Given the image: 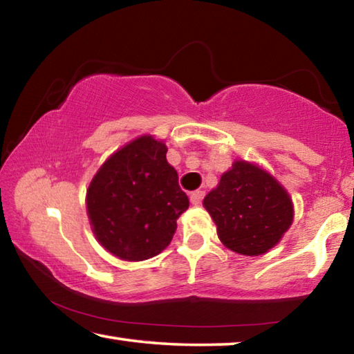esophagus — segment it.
<instances>
[{"label": "esophagus", "mask_w": 354, "mask_h": 354, "mask_svg": "<svg viewBox=\"0 0 354 354\" xmlns=\"http://www.w3.org/2000/svg\"><path fill=\"white\" fill-rule=\"evenodd\" d=\"M203 198H205V192L203 190H195L190 194V201H192V205H195V206L201 205Z\"/></svg>", "instance_id": "1"}]
</instances>
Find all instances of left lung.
Masks as SVG:
<instances>
[{"label":"left lung","instance_id":"1","mask_svg":"<svg viewBox=\"0 0 354 354\" xmlns=\"http://www.w3.org/2000/svg\"><path fill=\"white\" fill-rule=\"evenodd\" d=\"M206 211L217 225L220 241L236 253H267L289 230L293 206L287 192L259 167L237 160L209 192Z\"/></svg>","mask_w":354,"mask_h":354}]
</instances>
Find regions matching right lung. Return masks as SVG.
<instances>
[{
  "label": "right lung",
  "mask_w": 354,
  "mask_h": 354,
  "mask_svg": "<svg viewBox=\"0 0 354 354\" xmlns=\"http://www.w3.org/2000/svg\"><path fill=\"white\" fill-rule=\"evenodd\" d=\"M167 147L143 136L118 149L93 176L87 212L98 242L124 261L159 254L189 207Z\"/></svg>",
  "instance_id": "right-lung-1"
}]
</instances>
